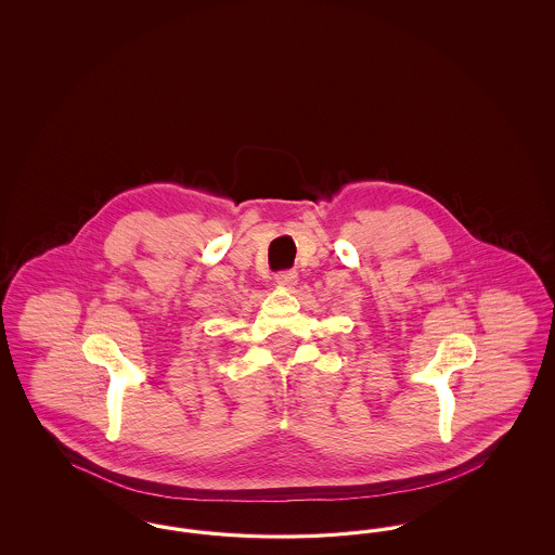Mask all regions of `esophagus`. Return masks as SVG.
Returning a JSON list of instances; mask_svg holds the SVG:
<instances>
[{
	"label": "esophagus",
	"mask_w": 555,
	"mask_h": 555,
	"mask_svg": "<svg viewBox=\"0 0 555 555\" xmlns=\"http://www.w3.org/2000/svg\"><path fill=\"white\" fill-rule=\"evenodd\" d=\"M276 283L279 285H285V287H291V285H295L297 283V272L295 270H281V272H276Z\"/></svg>",
	"instance_id": "obj_1"
}]
</instances>
